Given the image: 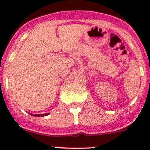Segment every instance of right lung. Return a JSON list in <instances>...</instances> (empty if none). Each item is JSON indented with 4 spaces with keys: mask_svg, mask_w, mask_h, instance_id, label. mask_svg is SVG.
Segmentation results:
<instances>
[{
    "mask_svg": "<svg viewBox=\"0 0 150 150\" xmlns=\"http://www.w3.org/2000/svg\"><path fill=\"white\" fill-rule=\"evenodd\" d=\"M31 115L33 116H35V117H43V116H46L48 115H49V113H45V114H40V115H34V114H31V113H30Z\"/></svg>",
    "mask_w": 150,
    "mask_h": 150,
    "instance_id": "obj_1",
    "label": "right lung"
}]
</instances>
